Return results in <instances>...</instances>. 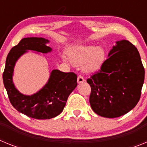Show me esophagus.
<instances>
[{"instance_id": "obj_1", "label": "esophagus", "mask_w": 147, "mask_h": 147, "mask_svg": "<svg viewBox=\"0 0 147 147\" xmlns=\"http://www.w3.org/2000/svg\"><path fill=\"white\" fill-rule=\"evenodd\" d=\"M85 79L82 77V76H79L77 77V82L78 84H81V83H83V82H85Z\"/></svg>"}]
</instances>
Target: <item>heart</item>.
Masks as SVG:
<instances>
[{
    "label": "heart",
    "instance_id": "heart-1",
    "mask_svg": "<svg viewBox=\"0 0 147 147\" xmlns=\"http://www.w3.org/2000/svg\"><path fill=\"white\" fill-rule=\"evenodd\" d=\"M69 59L82 71L91 74L98 71L107 59L106 51L96 45H76L67 51Z\"/></svg>",
    "mask_w": 147,
    "mask_h": 147
}]
</instances>
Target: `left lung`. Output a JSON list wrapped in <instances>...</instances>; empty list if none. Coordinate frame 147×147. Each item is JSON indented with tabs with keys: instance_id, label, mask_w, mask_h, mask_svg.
I'll list each match as a JSON object with an SVG mask.
<instances>
[{
	"instance_id": "left-lung-1",
	"label": "left lung",
	"mask_w": 147,
	"mask_h": 147,
	"mask_svg": "<svg viewBox=\"0 0 147 147\" xmlns=\"http://www.w3.org/2000/svg\"><path fill=\"white\" fill-rule=\"evenodd\" d=\"M101 70L88 79L91 87L92 110L105 118H117L138 104L144 82L145 71L138 49L122 40L108 54Z\"/></svg>"
}]
</instances>
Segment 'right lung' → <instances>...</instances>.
Segmentation results:
<instances>
[{"mask_svg":"<svg viewBox=\"0 0 147 147\" xmlns=\"http://www.w3.org/2000/svg\"><path fill=\"white\" fill-rule=\"evenodd\" d=\"M49 40L42 37H26L14 46L8 54L3 74V85L12 106L28 117L36 119H50L62 112L71 92L77 86V76L74 73H65L54 69L45 85L32 95H24L13 82L15 64L28 51L48 54L52 49L47 46Z\"/></svg>","mask_w":147,"mask_h":147,"instance_id":"right-lung-1","label":"right lung"}]
</instances>
